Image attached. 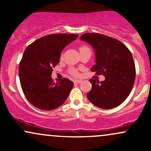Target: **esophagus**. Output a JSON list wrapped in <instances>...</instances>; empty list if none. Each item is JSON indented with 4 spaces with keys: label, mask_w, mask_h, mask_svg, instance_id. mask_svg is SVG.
<instances>
[{
    "label": "esophagus",
    "mask_w": 151,
    "mask_h": 151,
    "mask_svg": "<svg viewBox=\"0 0 151 151\" xmlns=\"http://www.w3.org/2000/svg\"><path fill=\"white\" fill-rule=\"evenodd\" d=\"M81 80H74V84H79V83H81Z\"/></svg>",
    "instance_id": "esophagus-1"
}]
</instances>
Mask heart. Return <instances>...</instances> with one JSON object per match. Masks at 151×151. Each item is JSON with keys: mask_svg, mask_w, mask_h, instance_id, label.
<instances>
[{"mask_svg": "<svg viewBox=\"0 0 151 151\" xmlns=\"http://www.w3.org/2000/svg\"><path fill=\"white\" fill-rule=\"evenodd\" d=\"M86 49H89V48L87 46H85V45L80 46V47H79V51L81 52V51H83V50H86ZM69 73H70L71 75L73 76V77H79V72H78L76 70H74V69H71V70H70V71H69Z\"/></svg>", "mask_w": 151, "mask_h": 151, "instance_id": "heart-1", "label": "heart"}]
</instances>
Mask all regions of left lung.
Here are the masks:
<instances>
[{
    "instance_id": "left-lung-1",
    "label": "left lung",
    "mask_w": 151,
    "mask_h": 151,
    "mask_svg": "<svg viewBox=\"0 0 151 151\" xmlns=\"http://www.w3.org/2000/svg\"><path fill=\"white\" fill-rule=\"evenodd\" d=\"M81 40L89 43L96 52V65L91 67L105 80L89 79L91 91L88 99L99 108L118 106L129 96L134 84L136 67L133 56L125 45L115 38L99 33H84Z\"/></svg>"
}]
</instances>
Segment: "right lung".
<instances>
[{"instance_id": "right-lung-1", "label": "right lung", "mask_w": 151, "mask_h": 151, "mask_svg": "<svg viewBox=\"0 0 151 151\" xmlns=\"http://www.w3.org/2000/svg\"><path fill=\"white\" fill-rule=\"evenodd\" d=\"M77 37L74 34H52L26 47L19 64V78L26 99L34 106L53 110L68 97L73 82L67 78L55 82L51 74L60 62L62 50Z\"/></svg>"}]
</instances>
